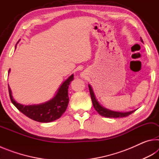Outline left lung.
Listing matches in <instances>:
<instances>
[{"instance_id": "left-lung-1", "label": "left lung", "mask_w": 159, "mask_h": 159, "mask_svg": "<svg viewBox=\"0 0 159 159\" xmlns=\"http://www.w3.org/2000/svg\"><path fill=\"white\" fill-rule=\"evenodd\" d=\"M141 41L143 43L142 39H140ZM88 87H89V90L90 93V97L91 99H92L93 104L95 109L98 112L99 115L102 116L107 117V118H122V117H125L128 116L131 114H133V112L136 111V109L133 110V111H126V112H121V111H112V110H110L109 109H107L103 106H102L100 103L98 101L97 99L95 93H94V91L93 90L92 86L90 84L88 85Z\"/></svg>"}]
</instances>
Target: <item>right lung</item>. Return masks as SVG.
<instances>
[{
  "label": "right lung",
  "mask_w": 159,
  "mask_h": 159,
  "mask_svg": "<svg viewBox=\"0 0 159 159\" xmlns=\"http://www.w3.org/2000/svg\"><path fill=\"white\" fill-rule=\"evenodd\" d=\"M10 72V69H9L8 74ZM73 80L74 74H71L61 83L52 99L41 104L24 105L18 103L13 98L11 89L8 85L10 98L16 108L31 119L41 123L52 122L60 118L65 112L69 103L68 88L70 82Z\"/></svg>",
  "instance_id": "right-lung-1"
}]
</instances>
